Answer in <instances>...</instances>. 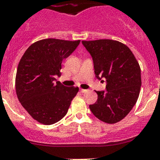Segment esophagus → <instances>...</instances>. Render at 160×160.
<instances>
[{
	"mask_svg": "<svg viewBox=\"0 0 160 160\" xmlns=\"http://www.w3.org/2000/svg\"><path fill=\"white\" fill-rule=\"evenodd\" d=\"M80 91H81L82 93H86V92H87V90H84V89H81V90H80Z\"/></svg>",
	"mask_w": 160,
	"mask_h": 160,
	"instance_id": "34e87169",
	"label": "esophagus"
}]
</instances>
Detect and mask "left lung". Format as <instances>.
Returning a JSON list of instances; mask_svg holds the SVG:
<instances>
[{
    "label": "left lung",
    "mask_w": 160,
    "mask_h": 160,
    "mask_svg": "<svg viewBox=\"0 0 160 160\" xmlns=\"http://www.w3.org/2000/svg\"><path fill=\"white\" fill-rule=\"evenodd\" d=\"M82 42L92 56L96 77L107 81V91H96L97 102L90 105V111L102 122L116 123L129 114L138 100L140 66L122 42L110 39Z\"/></svg>",
    "instance_id": "1"
}]
</instances>
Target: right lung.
Masks as SVG:
<instances>
[{
	"instance_id": "1",
	"label": "right lung",
	"mask_w": 160,
	"mask_h": 160,
	"mask_svg": "<svg viewBox=\"0 0 160 160\" xmlns=\"http://www.w3.org/2000/svg\"><path fill=\"white\" fill-rule=\"evenodd\" d=\"M80 40L48 38L32 43L18 66L15 87L18 98L33 119L45 125L58 122L67 114L78 87L54 82L61 76L62 61L73 52Z\"/></svg>"
}]
</instances>
